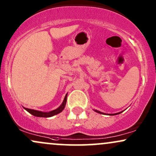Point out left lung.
<instances>
[{
	"instance_id": "obj_1",
	"label": "left lung",
	"mask_w": 156,
	"mask_h": 156,
	"mask_svg": "<svg viewBox=\"0 0 156 156\" xmlns=\"http://www.w3.org/2000/svg\"><path fill=\"white\" fill-rule=\"evenodd\" d=\"M95 112H98V113H99V114H104L103 112H101L100 111H98V110H94ZM122 112H118V113H116V114H109V115H118V114H120V113H121Z\"/></svg>"
}]
</instances>
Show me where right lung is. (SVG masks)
I'll list each match as a JSON object with an SVG mask.
<instances>
[{"instance_id": "add662e5", "label": "right lung", "mask_w": 156, "mask_h": 156, "mask_svg": "<svg viewBox=\"0 0 156 156\" xmlns=\"http://www.w3.org/2000/svg\"><path fill=\"white\" fill-rule=\"evenodd\" d=\"M66 99H67V94L66 95L63 103H62V104L59 107L57 108V109H55V110L48 112H44L34 110V109H27V108H25V109L26 111L28 112L30 114L34 115V116L40 117V118H50V117L54 116V115L59 114L60 112H61L63 110L64 108H65L66 104Z\"/></svg>"}]
</instances>
